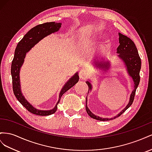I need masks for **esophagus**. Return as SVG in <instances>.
<instances>
[{
    "mask_svg": "<svg viewBox=\"0 0 152 152\" xmlns=\"http://www.w3.org/2000/svg\"><path fill=\"white\" fill-rule=\"evenodd\" d=\"M87 75H88V72L86 71V70H85V69H81L79 72V76L80 77V78L85 79V77L87 76Z\"/></svg>",
    "mask_w": 152,
    "mask_h": 152,
    "instance_id": "1",
    "label": "esophagus"
}]
</instances>
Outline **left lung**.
<instances>
[{"mask_svg":"<svg viewBox=\"0 0 152 152\" xmlns=\"http://www.w3.org/2000/svg\"><path fill=\"white\" fill-rule=\"evenodd\" d=\"M119 35V43L120 45L117 48L116 53H118V56L123 60V62L125 64V66L127 67V70L129 73V75L132 77V78L134 81V89L132 90V92L130 96V101L128 103L127 106L121 111L119 114L117 115L116 116L113 117V118H101L98 116L95 115L92 112L90 111L89 108L88 107L86 104H87V97H86V111L88 115L94 119L100 120V121H108L110 120H113L116 118V117L120 116L123 113L126 111L128 108L132 105V104L134 101V96H135L136 91L138 86L139 83L140 81V72L141 66V58L139 56L138 51L137 48L136 47L134 42L126 36H124L121 33H118ZM95 65L101 69H103V70H107L110 68V64L109 62H95ZM86 84L88 86V92L89 90H92V85L88 81H86Z\"/></svg>","mask_w":152,"mask_h":152,"instance_id":"left-lung-1","label":"left lung"}]
</instances>
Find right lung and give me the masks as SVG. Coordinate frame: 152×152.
Returning <instances> with one entry per match:
<instances>
[{"mask_svg":"<svg viewBox=\"0 0 152 152\" xmlns=\"http://www.w3.org/2000/svg\"><path fill=\"white\" fill-rule=\"evenodd\" d=\"M61 25L62 23L47 22L38 25L33 27L25 34L22 39L18 42L15 51L14 58L12 61L11 69L12 81V90H13L15 97L18 99V101L29 112L34 115L48 116L55 113L57 110V105L60 102V98L62 96V95L65 92H66L68 90L72 88L79 81L78 74L76 72L64 85L60 92L58 102L56 104L53 109L51 110H39L36 109V108L33 107L32 105L30 104L21 93L20 81V68L24 62L26 53L43 38L52 33L58 31L60 28L61 27Z\"/></svg>","mask_w":152,"mask_h":152,"instance_id":"right-lung-1","label":"right lung"}]
</instances>
